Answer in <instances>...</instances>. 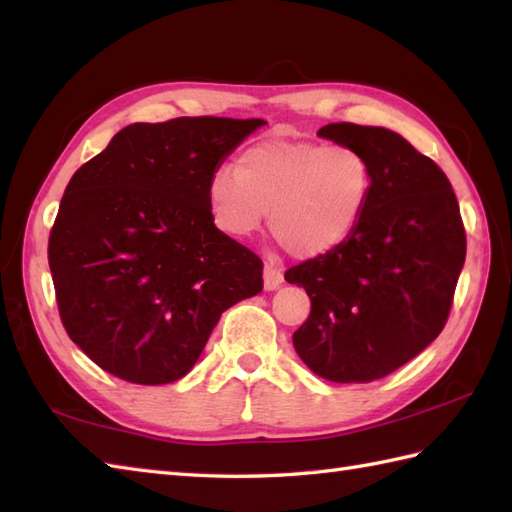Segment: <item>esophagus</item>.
<instances>
[{
	"instance_id": "1",
	"label": "esophagus",
	"mask_w": 512,
	"mask_h": 512,
	"mask_svg": "<svg viewBox=\"0 0 512 512\" xmlns=\"http://www.w3.org/2000/svg\"><path fill=\"white\" fill-rule=\"evenodd\" d=\"M263 283L267 291H276L280 285H283V271H280L271 260L265 263V274H263Z\"/></svg>"
}]
</instances>
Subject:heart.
Instances as JSON below:
<instances>
[{
    "label": "heart",
    "mask_w": 512,
    "mask_h": 512,
    "mask_svg": "<svg viewBox=\"0 0 512 512\" xmlns=\"http://www.w3.org/2000/svg\"><path fill=\"white\" fill-rule=\"evenodd\" d=\"M373 170L351 145L260 139L238 154L236 174L207 181V212L218 232L256 234L269 212L276 241L296 258H322L356 234L369 207Z\"/></svg>",
    "instance_id": "heart-1"
}]
</instances>
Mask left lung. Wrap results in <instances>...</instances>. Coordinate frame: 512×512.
Returning a JSON list of instances; mask_svg holds the SVG:
<instances>
[{
  "label": "left lung",
  "instance_id": "obj_1",
  "mask_svg": "<svg viewBox=\"0 0 512 512\" xmlns=\"http://www.w3.org/2000/svg\"><path fill=\"white\" fill-rule=\"evenodd\" d=\"M318 137L367 156L373 190L347 243L287 269V283L311 300L294 347L320 378L371 382L444 329L466 258L460 205L446 174L398 132L329 123Z\"/></svg>",
  "mask_w": 512,
  "mask_h": 512
}]
</instances>
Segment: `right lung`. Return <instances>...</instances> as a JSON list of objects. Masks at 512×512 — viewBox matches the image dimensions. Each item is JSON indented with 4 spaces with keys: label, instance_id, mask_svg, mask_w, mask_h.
Instances as JSON below:
<instances>
[{
    "label": "right lung",
    "instance_id": "obj_1",
    "mask_svg": "<svg viewBox=\"0 0 512 512\" xmlns=\"http://www.w3.org/2000/svg\"><path fill=\"white\" fill-rule=\"evenodd\" d=\"M263 119L132 123L72 174L48 243L61 322L125 382L196 364L225 309L263 289V263L218 232L207 181Z\"/></svg>",
    "mask_w": 512,
    "mask_h": 512
}]
</instances>
